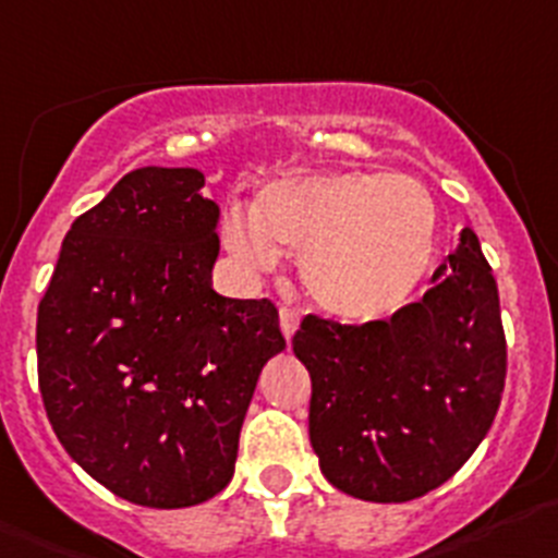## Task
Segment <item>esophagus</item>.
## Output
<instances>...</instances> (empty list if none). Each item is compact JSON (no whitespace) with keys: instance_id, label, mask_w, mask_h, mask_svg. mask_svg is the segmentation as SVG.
Returning a JSON list of instances; mask_svg holds the SVG:
<instances>
[{"instance_id":"1","label":"esophagus","mask_w":558,"mask_h":558,"mask_svg":"<svg viewBox=\"0 0 558 558\" xmlns=\"http://www.w3.org/2000/svg\"><path fill=\"white\" fill-rule=\"evenodd\" d=\"M279 326H282V335L290 340L295 335V329H299V313L290 310V306H282L279 310Z\"/></svg>"}]
</instances>
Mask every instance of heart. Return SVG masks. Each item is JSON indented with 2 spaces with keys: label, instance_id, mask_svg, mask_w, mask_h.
<instances>
[{
  "label": "heart",
  "instance_id": "heart-1",
  "mask_svg": "<svg viewBox=\"0 0 558 558\" xmlns=\"http://www.w3.org/2000/svg\"><path fill=\"white\" fill-rule=\"evenodd\" d=\"M437 204L412 177L326 171L265 187L252 209L234 204L223 243L248 274L301 254V282L320 313L373 324L415 299L437 257Z\"/></svg>",
  "mask_w": 558,
  "mask_h": 558
}]
</instances>
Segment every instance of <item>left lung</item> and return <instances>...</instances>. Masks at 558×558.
<instances>
[{
	"instance_id": "1",
	"label": "left lung",
	"mask_w": 558,
	"mask_h": 558,
	"mask_svg": "<svg viewBox=\"0 0 558 558\" xmlns=\"http://www.w3.org/2000/svg\"><path fill=\"white\" fill-rule=\"evenodd\" d=\"M293 354L313 379L310 442L331 487L403 504L446 484L487 437L506 381L498 284L476 232L390 320L306 315Z\"/></svg>"
}]
</instances>
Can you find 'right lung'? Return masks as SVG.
Masks as SVG:
<instances>
[{
    "mask_svg": "<svg viewBox=\"0 0 558 558\" xmlns=\"http://www.w3.org/2000/svg\"><path fill=\"white\" fill-rule=\"evenodd\" d=\"M196 168L130 171L71 223L38 306V385L60 446L119 498L185 509L234 476L268 299L213 290L221 240Z\"/></svg>",
    "mask_w": 558,
    "mask_h": 558,
    "instance_id": "obj_1",
    "label": "right lung"
}]
</instances>
